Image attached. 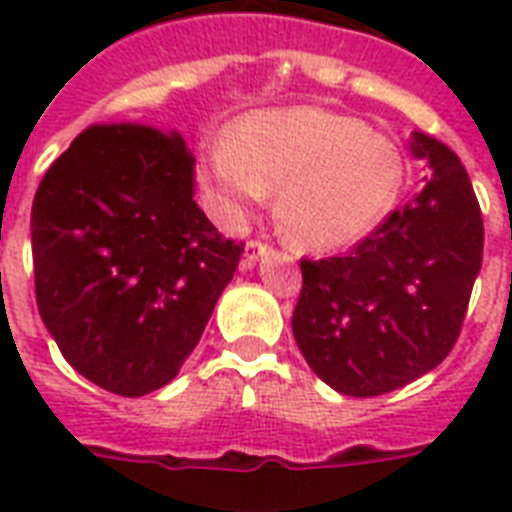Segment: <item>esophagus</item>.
<instances>
[{
  "mask_svg": "<svg viewBox=\"0 0 512 512\" xmlns=\"http://www.w3.org/2000/svg\"><path fill=\"white\" fill-rule=\"evenodd\" d=\"M268 252V247L265 244H260V241H247V247H244V257H241V265L244 268H252V265L260 260V257Z\"/></svg>",
  "mask_w": 512,
  "mask_h": 512,
  "instance_id": "1",
  "label": "esophagus"
}]
</instances>
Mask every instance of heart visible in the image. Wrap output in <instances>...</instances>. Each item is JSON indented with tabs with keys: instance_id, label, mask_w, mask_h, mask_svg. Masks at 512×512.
<instances>
[{
	"instance_id": "obj_1",
	"label": "heart",
	"mask_w": 512,
	"mask_h": 512,
	"mask_svg": "<svg viewBox=\"0 0 512 512\" xmlns=\"http://www.w3.org/2000/svg\"><path fill=\"white\" fill-rule=\"evenodd\" d=\"M401 148L327 108H268L236 119L209 151L204 188L228 223L276 191L273 217L300 249L335 252L366 239L396 207Z\"/></svg>"
}]
</instances>
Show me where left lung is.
Segmentation results:
<instances>
[{"mask_svg": "<svg viewBox=\"0 0 512 512\" xmlns=\"http://www.w3.org/2000/svg\"><path fill=\"white\" fill-rule=\"evenodd\" d=\"M428 183L350 255L303 260L292 316L308 366L342 396H382L436 369L460 335L484 260V220L460 156L425 132Z\"/></svg>", "mask_w": 512, "mask_h": 512, "instance_id": "left-lung-1", "label": "left lung"}]
</instances>
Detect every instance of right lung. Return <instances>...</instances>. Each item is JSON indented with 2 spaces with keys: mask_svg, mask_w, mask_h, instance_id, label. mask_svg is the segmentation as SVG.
Wrapping results in <instances>:
<instances>
[{
  "mask_svg": "<svg viewBox=\"0 0 512 512\" xmlns=\"http://www.w3.org/2000/svg\"><path fill=\"white\" fill-rule=\"evenodd\" d=\"M177 130L90 127L52 162L31 207L36 305L76 372L116 396L172 382L239 265L193 201Z\"/></svg>",
  "mask_w": 512,
  "mask_h": 512,
  "instance_id": "right-lung-1",
  "label": "right lung"
}]
</instances>
